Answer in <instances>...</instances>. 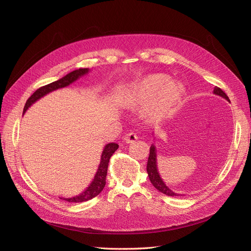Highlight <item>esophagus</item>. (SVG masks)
Listing matches in <instances>:
<instances>
[{"mask_svg": "<svg viewBox=\"0 0 251 251\" xmlns=\"http://www.w3.org/2000/svg\"><path fill=\"white\" fill-rule=\"evenodd\" d=\"M137 139H138L137 135H136V134L133 133V132L127 133V134L125 136V141H126V143H134Z\"/></svg>", "mask_w": 251, "mask_h": 251, "instance_id": "obj_1", "label": "esophagus"}]
</instances>
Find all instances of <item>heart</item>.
I'll return each mask as SVG.
<instances>
[{"mask_svg":"<svg viewBox=\"0 0 251 251\" xmlns=\"http://www.w3.org/2000/svg\"><path fill=\"white\" fill-rule=\"evenodd\" d=\"M168 80L165 74L147 75L121 90L118 100L131 109L144 108V116L151 123H158L170 115L184 94L179 83Z\"/></svg>","mask_w":251,"mask_h":251,"instance_id":"heart-1","label":"heart"}]
</instances>
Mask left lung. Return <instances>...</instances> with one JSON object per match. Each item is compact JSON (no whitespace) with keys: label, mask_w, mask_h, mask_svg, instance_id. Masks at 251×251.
<instances>
[{"label":"left lung","mask_w":251,"mask_h":251,"mask_svg":"<svg viewBox=\"0 0 251 251\" xmlns=\"http://www.w3.org/2000/svg\"><path fill=\"white\" fill-rule=\"evenodd\" d=\"M214 94L218 95V96H221L227 101H229V98L227 96L223 91L218 88L215 87L214 89ZM147 172L149 175V178L151 183L154 185L155 188H157L159 192H161L162 194L166 195V196H180V194H177L173 192L171 188H169L166 186V184L163 182V180L161 179L160 175L158 173V168H157V151H156V147L154 144H151V149H150V156H149V160H148V165H147Z\"/></svg>","instance_id":"1"}]
</instances>
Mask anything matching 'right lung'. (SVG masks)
I'll return each instance as SVG.
<instances>
[{
    "mask_svg": "<svg viewBox=\"0 0 251 251\" xmlns=\"http://www.w3.org/2000/svg\"><path fill=\"white\" fill-rule=\"evenodd\" d=\"M89 71L90 70L88 69V68H79V69H77V70H74L70 73H68L66 76L62 77L60 79H58L56 81H53L47 86H44L40 89H37L35 92L28 98L23 114H24L30 107H31V105L35 101L41 100V98L44 97L45 95H47L57 89L68 87L75 80H77L78 78L83 76V75H87L89 73ZM117 149H118L117 143L112 142V143L105 144L103 150H102L101 157H100V165H98V169H97V172L94 176V179L92 180V182H91L90 185L82 193H80L76 196L71 197V198H60V199L66 200L68 202L78 203V202H85V201L91 200V199H93L94 197H96L97 195H100L105 185V177H107L110 158L114 153H115V151Z\"/></svg>",
    "mask_w": 251,
    "mask_h": 251,
    "instance_id": "right-lung-1",
    "label": "right lung"
}]
</instances>
